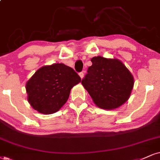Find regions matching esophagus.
I'll use <instances>...</instances> for the list:
<instances>
[{"label":"esophagus","mask_w":160,"mask_h":160,"mask_svg":"<svg viewBox=\"0 0 160 160\" xmlns=\"http://www.w3.org/2000/svg\"><path fill=\"white\" fill-rule=\"evenodd\" d=\"M79 76L81 77V78H83V77H84V72H79Z\"/></svg>","instance_id":"1"}]
</instances>
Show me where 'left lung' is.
I'll use <instances>...</instances> for the list:
<instances>
[{
  "instance_id": "obj_1",
  "label": "left lung",
  "mask_w": 160,
  "mask_h": 160,
  "mask_svg": "<svg viewBox=\"0 0 160 160\" xmlns=\"http://www.w3.org/2000/svg\"><path fill=\"white\" fill-rule=\"evenodd\" d=\"M92 65L82 80L96 105L103 109H114L129 98L133 86L130 71L118 59L102 56L91 58Z\"/></svg>"
}]
</instances>
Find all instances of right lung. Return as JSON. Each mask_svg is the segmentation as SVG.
Wrapping results in <instances>:
<instances>
[{
	"mask_svg": "<svg viewBox=\"0 0 160 160\" xmlns=\"http://www.w3.org/2000/svg\"><path fill=\"white\" fill-rule=\"evenodd\" d=\"M80 82L77 72L64 64L44 66L27 82L28 102L41 113H54L68 101L71 88Z\"/></svg>",
	"mask_w": 160,
	"mask_h": 160,
	"instance_id": "1",
	"label": "right lung"
}]
</instances>
